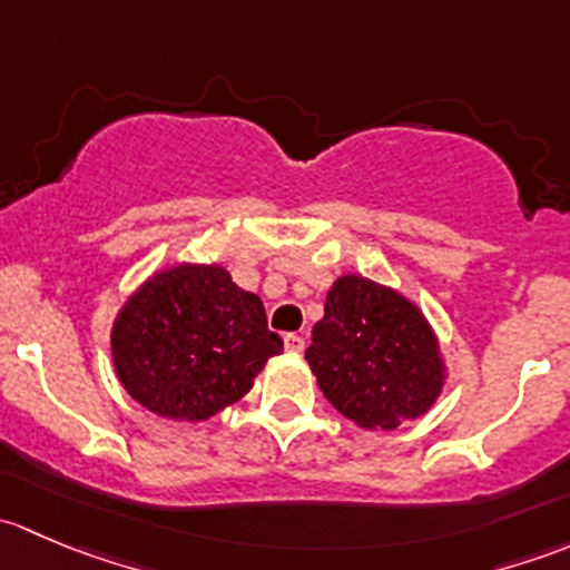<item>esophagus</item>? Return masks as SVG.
I'll list each match as a JSON object with an SVG mask.
<instances>
[{
  "label": "esophagus",
  "instance_id": "esophagus-1",
  "mask_svg": "<svg viewBox=\"0 0 570 570\" xmlns=\"http://www.w3.org/2000/svg\"><path fill=\"white\" fill-rule=\"evenodd\" d=\"M284 344L289 353H303V347H306V338H303L301 333H286Z\"/></svg>",
  "mask_w": 570,
  "mask_h": 570
}]
</instances>
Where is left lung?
I'll list each match as a JSON object with an SVG mask.
<instances>
[{
    "mask_svg": "<svg viewBox=\"0 0 570 570\" xmlns=\"http://www.w3.org/2000/svg\"><path fill=\"white\" fill-rule=\"evenodd\" d=\"M306 361L327 402L370 430L422 416L444 383L439 344L422 312L361 275H344L327 292Z\"/></svg>",
    "mask_w": 570,
    "mask_h": 570,
    "instance_id": "8db88e82",
    "label": "left lung"
}]
</instances>
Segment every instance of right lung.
<instances>
[{
	"label": "right lung",
	"mask_w": 570,
	"mask_h": 570,
	"mask_svg": "<svg viewBox=\"0 0 570 570\" xmlns=\"http://www.w3.org/2000/svg\"><path fill=\"white\" fill-rule=\"evenodd\" d=\"M284 338L262 301L215 264H178L154 275L120 308L112 358L124 389L148 411L184 422L215 416L248 394Z\"/></svg>",
	"instance_id": "add662e5"
}]
</instances>
